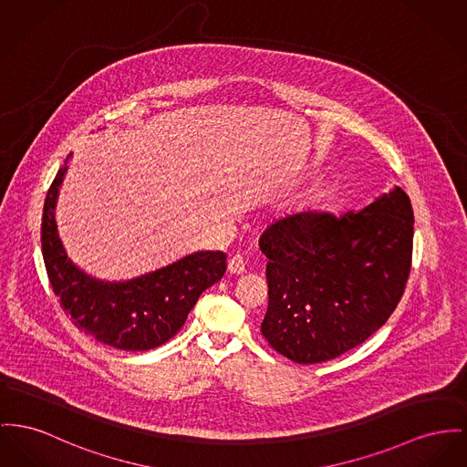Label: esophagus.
I'll return each instance as SVG.
<instances>
[{"label":"esophagus","instance_id":"34e87169","mask_svg":"<svg viewBox=\"0 0 467 467\" xmlns=\"http://www.w3.org/2000/svg\"><path fill=\"white\" fill-rule=\"evenodd\" d=\"M228 271L232 275H243L244 273V256L241 253L234 254L230 260H228Z\"/></svg>","mask_w":467,"mask_h":467}]
</instances>
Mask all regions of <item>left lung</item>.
<instances>
[{"mask_svg": "<svg viewBox=\"0 0 467 467\" xmlns=\"http://www.w3.org/2000/svg\"><path fill=\"white\" fill-rule=\"evenodd\" d=\"M414 214L395 187L359 213L306 211L260 237L269 305L262 335L294 363L335 359L386 324L404 296Z\"/></svg>", "mask_w": 467, "mask_h": 467, "instance_id": "1", "label": "left lung"}]
</instances>
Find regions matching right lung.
<instances>
[{
	"instance_id": "obj_1",
	"label": "right lung",
	"mask_w": 467,
	"mask_h": 467,
	"mask_svg": "<svg viewBox=\"0 0 467 467\" xmlns=\"http://www.w3.org/2000/svg\"><path fill=\"white\" fill-rule=\"evenodd\" d=\"M65 170H58L47 191L40 228L47 280L65 315L81 333L120 350H150L168 342L181 331L202 292L223 278L226 254L198 251L124 283L87 276L70 264L57 232L55 205Z\"/></svg>"
}]
</instances>
